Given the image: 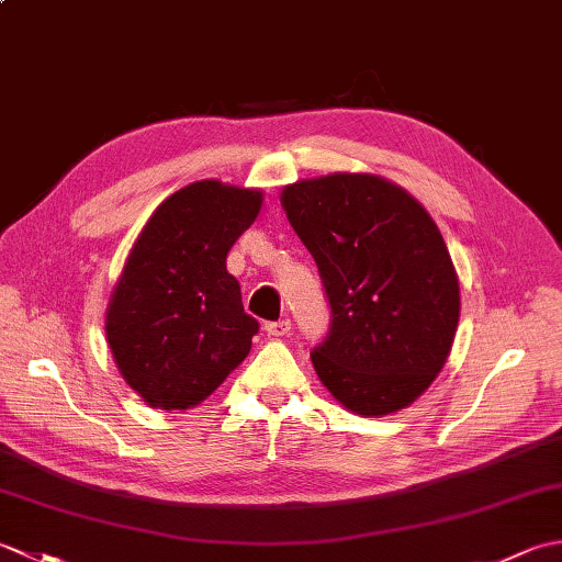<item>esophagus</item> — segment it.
<instances>
[{
	"mask_svg": "<svg viewBox=\"0 0 562 562\" xmlns=\"http://www.w3.org/2000/svg\"><path fill=\"white\" fill-rule=\"evenodd\" d=\"M292 330V321L290 318H280V321H268L266 324V333L272 338H282L288 336V333Z\"/></svg>",
	"mask_w": 562,
	"mask_h": 562,
	"instance_id": "34e87169",
	"label": "esophagus"
}]
</instances>
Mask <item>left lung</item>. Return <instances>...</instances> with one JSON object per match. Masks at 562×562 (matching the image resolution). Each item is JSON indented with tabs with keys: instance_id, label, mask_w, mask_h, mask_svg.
I'll return each instance as SVG.
<instances>
[{
	"instance_id": "8db88e82",
	"label": "left lung",
	"mask_w": 562,
	"mask_h": 562,
	"mask_svg": "<svg viewBox=\"0 0 562 562\" xmlns=\"http://www.w3.org/2000/svg\"><path fill=\"white\" fill-rule=\"evenodd\" d=\"M282 207L330 304L328 336L312 350L318 379L357 415L411 405L441 372L459 326V280L437 224L369 173L288 186Z\"/></svg>"
}]
</instances>
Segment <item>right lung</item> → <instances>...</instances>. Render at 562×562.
<instances>
[{"label":"right lung","mask_w":562,"mask_h":562,"mask_svg":"<svg viewBox=\"0 0 562 562\" xmlns=\"http://www.w3.org/2000/svg\"><path fill=\"white\" fill-rule=\"evenodd\" d=\"M260 205V190L190 183L161 202L130 250L105 336L123 379L151 408L198 405L248 355L260 324L244 312L226 254Z\"/></svg>","instance_id":"right-lung-1"}]
</instances>
